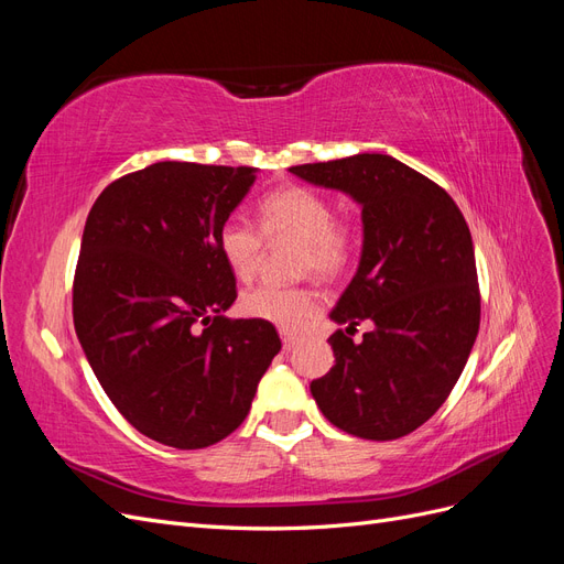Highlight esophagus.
Segmentation results:
<instances>
[{"mask_svg": "<svg viewBox=\"0 0 564 564\" xmlns=\"http://www.w3.org/2000/svg\"><path fill=\"white\" fill-rule=\"evenodd\" d=\"M282 346H284V350H294L299 346V336L282 332Z\"/></svg>", "mask_w": 564, "mask_h": 564, "instance_id": "obj_1", "label": "esophagus"}]
</instances>
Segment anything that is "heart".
I'll list each match as a JSON object with an SVG mask.
<instances>
[{
  "label": "heart",
  "mask_w": 564,
  "mask_h": 564,
  "mask_svg": "<svg viewBox=\"0 0 564 564\" xmlns=\"http://www.w3.org/2000/svg\"><path fill=\"white\" fill-rule=\"evenodd\" d=\"M259 226L228 218L218 230V251L235 278L249 280L261 259L264 232L268 240H296L299 268L319 278H334L355 251V226L336 218L332 202L303 185H284L268 193L259 204ZM247 317L275 324L280 329H299L317 311V294L308 286L259 284L240 299Z\"/></svg>",
  "instance_id": "1"
}]
</instances>
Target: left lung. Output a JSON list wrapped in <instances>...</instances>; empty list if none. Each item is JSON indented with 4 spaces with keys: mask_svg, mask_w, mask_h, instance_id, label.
Wrapping results in <instances>:
<instances>
[{
    "mask_svg": "<svg viewBox=\"0 0 564 564\" xmlns=\"http://www.w3.org/2000/svg\"><path fill=\"white\" fill-rule=\"evenodd\" d=\"M362 207V259L332 319L334 367L311 392L336 429L362 440L416 431L449 398L480 329L470 230L456 202L412 166L379 152L292 166ZM362 318L375 329L349 336Z\"/></svg>",
    "mask_w": 564,
    "mask_h": 564,
    "instance_id": "left-lung-1",
    "label": "left lung"
}]
</instances>
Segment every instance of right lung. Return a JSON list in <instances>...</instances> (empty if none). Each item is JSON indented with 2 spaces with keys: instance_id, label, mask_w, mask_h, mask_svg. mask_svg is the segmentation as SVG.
I'll return each instance as SVG.
<instances>
[{
  "instance_id": "right-lung-1",
  "label": "right lung",
  "mask_w": 564,
  "mask_h": 564,
  "mask_svg": "<svg viewBox=\"0 0 564 564\" xmlns=\"http://www.w3.org/2000/svg\"><path fill=\"white\" fill-rule=\"evenodd\" d=\"M253 166L158 162L112 181L82 235L75 332L135 431L176 449L228 437L282 348L263 319H230L235 275L218 230Z\"/></svg>"
}]
</instances>
